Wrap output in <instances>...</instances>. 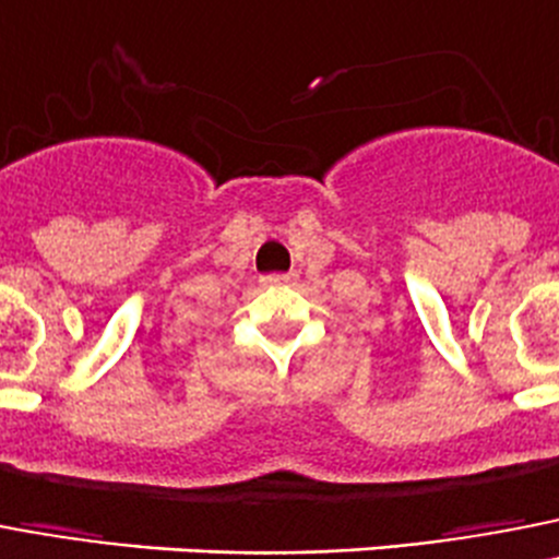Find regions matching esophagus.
Wrapping results in <instances>:
<instances>
[{
    "label": "esophagus",
    "instance_id": "34e87169",
    "mask_svg": "<svg viewBox=\"0 0 559 559\" xmlns=\"http://www.w3.org/2000/svg\"><path fill=\"white\" fill-rule=\"evenodd\" d=\"M261 281L270 286H281V284H289V281H295V275L293 273H273V275H264Z\"/></svg>",
    "mask_w": 559,
    "mask_h": 559
}]
</instances>
